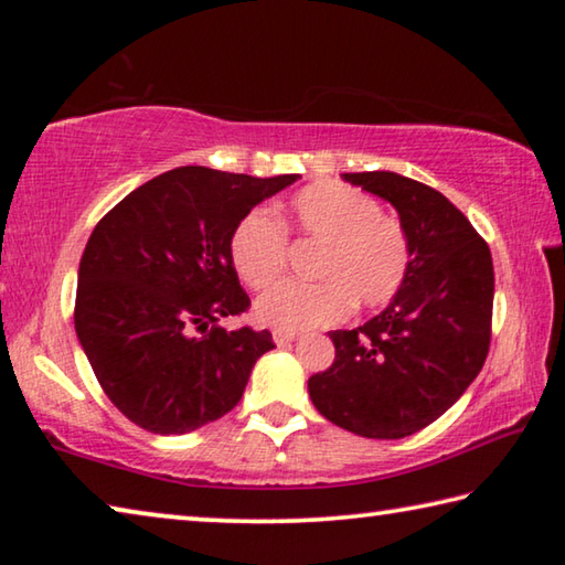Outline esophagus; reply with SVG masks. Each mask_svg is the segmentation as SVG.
<instances>
[{"label": "esophagus", "instance_id": "obj_1", "mask_svg": "<svg viewBox=\"0 0 565 565\" xmlns=\"http://www.w3.org/2000/svg\"><path fill=\"white\" fill-rule=\"evenodd\" d=\"M296 337H299V333H294V331H274L276 347H284V343H291V341H296Z\"/></svg>", "mask_w": 565, "mask_h": 565}]
</instances>
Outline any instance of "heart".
Returning <instances> with one entry per match:
<instances>
[{"label":"heart","mask_w":565,"mask_h":565,"mask_svg":"<svg viewBox=\"0 0 565 565\" xmlns=\"http://www.w3.org/2000/svg\"><path fill=\"white\" fill-rule=\"evenodd\" d=\"M319 244V281H281L254 303V317L276 331L333 327L359 309H384L396 299L414 264L406 224L366 191L341 181H317L291 196L284 224L266 209H252L234 226L228 256L238 279L264 289L289 262V234Z\"/></svg>","instance_id":"1"}]
</instances>
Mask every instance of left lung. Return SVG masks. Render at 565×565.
Wrapping results in <instances>:
<instances>
[{"instance_id": "left-lung-1", "label": "left lung", "mask_w": 565, "mask_h": 565, "mask_svg": "<svg viewBox=\"0 0 565 565\" xmlns=\"http://www.w3.org/2000/svg\"><path fill=\"white\" fill-rule=\"evenodd\" d=\"M396 206L414 244L404 289L379 317L331 331L337 361L309 379L321 416L366 438H404L446 414L491 347V248L458 206L394 171L343 174Z\"/></svg>"}]
</instances>
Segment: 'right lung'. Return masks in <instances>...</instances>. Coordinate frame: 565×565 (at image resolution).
<instances>
[{"mask_svg":"<svg viewBox=\"0 0 565 565\" xmlns=\"http://www.w3.org/2000/svg\"><path fill=\"white\" fill-rule=\"evenodd\" d=\"M299 174L164 171L99 218L82 254L74 329L99 386L131 424L177 436L244 396L271 331L218 321L248 311L228 256L234 226Z\"/></svg>","mask_w":565,"mask_h":565,"instance_id":"obj_1","label":"right lung"}]
</instances>
